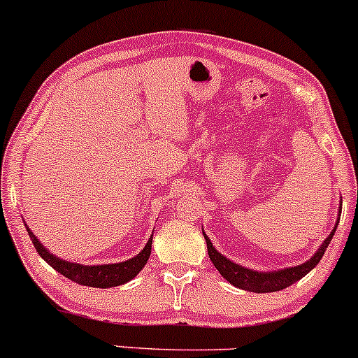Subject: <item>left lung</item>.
<instances>
[{"mask_svg": "<svg viewBox=\"0 0 358 358\" xmlns=\"http://www.w3.org/2000/svg\"><path fill=\"white\" fill-rule=\"evenodd\" d=\"M338 220H340V213H338ZM338 220H336L335 227H333L330 235L324 238V242L320 245V248L316 250V254L313 255L311 259L306 260L304 264H299V266L279 268V271H271V272L254 271V268L243 267L240 266V264L233 262V260L227 259V257L216 250L215 245L211 243V240L208 238V235L204 233V230H203V235H204V240H206L208 255H210L213 266L218 268L220 274H222L224 279H227L230 284H233L235 287L262 294V292H275V291H280V289L289 287L291 284L298 282V280L303 279L308 272H311L313 268L318 266L321 257H323L324 252H327L328 245H330L333 235H335L336 227H338Z\"/></svg>", "mask_w": 358, "mask_h": 358, "instance_id": "obj_1", "label": "left lung"}]
</instances>
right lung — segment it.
I'll use <instances>...</instances> for the list:
<instances>
[{
  "instance_id": "add662e5",
  "label": "right lung",
  "mask_w": 358,
  "mask_h": 358,
  "mask_svg": "<svg viewBox=\"0 0 358 358\" xmlns=\"http://www.w3.org/2000/svg\"><path fill=\"white\" fill-rule=\"evenodd\" d=\"M28 235H30L31 243H34L35 250L38 252V255L45 260L47 264L52 268L62 274L67 279L74 280V282L81 284V286H90V287H115V286H122V284L128 282L134 277L145 267L148 257H150L152 252V236H154V231H152L150 238L143 250L140 254H136L131 259L125 260V262H118V264H103V266H83V264L78 262H67V260L60 259V257H55L54 254H50L37 236L34 235V231L27 227Z\"/></svg>"
}]
</instances>
